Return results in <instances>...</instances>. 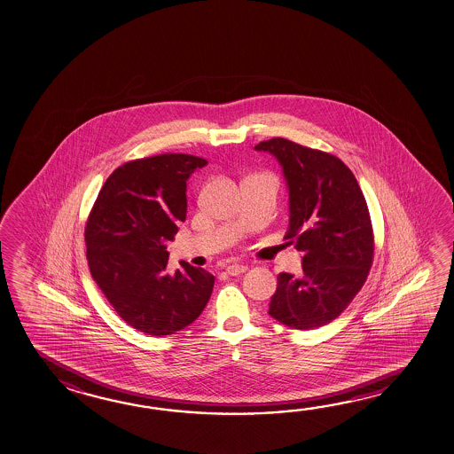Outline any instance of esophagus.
I'll return each instance as SVG.
<instances>
[{"instance_id":"34e87169","label":"esophagus","mask_w":454,"mask_h":454,"mask_svg":"<svg viewBox=\"0 0 454 454\" xmlns=\"http://www.w3.org/2000/svg\"><path fill=\"white\" fill-rule=\"evenodd\" d=\"M246 264H230V266L226 268V272H228L230 276H239V274H242V272H246Z\"/></svg>"}]
</instances>
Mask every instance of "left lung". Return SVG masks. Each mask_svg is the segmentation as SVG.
Wrapping results in <instances>:
<instances>
[{"label": "left lung", "instance_id": "left-lung-1", "mask_svg": "<svg viewBox=\"0 0 454 454\" xmlns=\"http://www.w3.org/2000/svg\"><path fill=\"white\" fill-rule=\"evenodd\" d=\"M284 168L290 224L284 239L302 252V274L280 272L270 316L294 330L326 325L349 306L373 264L374 234L364 192L330 153L282 137L260 142Z\"/></svg>", "mask_w": 454, "mask_h": 454}]
</instances>
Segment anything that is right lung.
<instances>
[{
  "label": "right lung",
  "mask_w": 454,
  "mask_h": 454,
  "mask_svg": "<svg viewBox=\"0 0 454 454\" xmlns=\"http://www.w3.org/2000/svg\"><path fill=\"white\" fill-rule=\"evenodd\" d=\"M207 160L164 153L129 160L106 178L84 239L92 278L126 324L164 336L200 317L215 278L180 262L170 274L166 242L186 220V180Z\"/></svg>",
  "instance_id": "add662e5"
}]
</instances>
